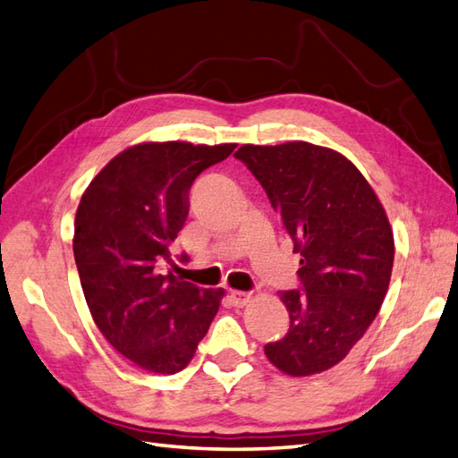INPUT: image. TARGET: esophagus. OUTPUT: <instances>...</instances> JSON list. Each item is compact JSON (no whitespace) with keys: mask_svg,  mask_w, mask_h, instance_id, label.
I'll return each instance as SVG.
<instances>
[{"mask_svg":"<svg viewBox=\"0 0 458 458\" xmlns=\"http://www.w3.org/2000/svg\"><path fill=\"white\" fill-rule=\"evenodd\" d=\"M229 299H231L233 306L241 308V306H244V304H249V302H250V293H242V291H231V293H229Z\"/></svg>","mask_w":458,"mask_h":458,"instance_id":"34e87169","label":"esophagus"}]
</instances>
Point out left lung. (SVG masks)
I'll list each match as a JSON object with an SVG mask.
<instances>
[{
	"instance_id": "obj_1",
	"label": "left lung",
	"mask_w": 458,
	"mask_h": 458,
	"mask_svg": "<svg viewBox=\"0 0 458 458\" xmlns=\"http://www.w3.org/2000/svg\"><path fill=\"white\" fill-rule=\"evenodd\" d=\"M234 157L262 184L301 252V287L281 291L291 326L267 343V360L289 376L339 364L379 312L394 242L386 209L347 157L310 142L241 146Z\"/></svg>"
}]
</instances>
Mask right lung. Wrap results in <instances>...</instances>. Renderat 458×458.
I'll list each match as a JSON object with an SVG mask.
<instances>
[{
  "label": "right lung",
  "mask_w": 458,
  "mask_h": 458,
  "mask_svg": "<svg viewBox=\"0 0 458 458\" xmlns=\"http://www.w3.org/2000/svg\"><path fill=\"white\" fill-rule=\"evenodd\" d=\"M234 144L146 142L121 152L82 194L72 252L86 304L117 352L154 374L191 362L219 310L221 289H200L159 264L189 216L194 179ZM187 264L189 256H177Z\"/></svg>",
  "instance_id": "add662e5"
}]
</instances>
